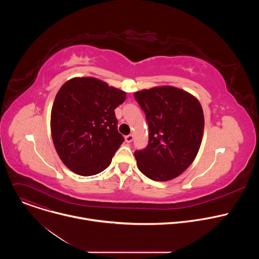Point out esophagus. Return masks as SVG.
Returning a JSON list of instances; mask_svg holds the SVG:
<instances>
[{
	"label": "esophagus",
	"instance_id": "obj_1",
	"mask_svg": "<svg viewBox=\"0 0 259 259\" xmlns=\"http://www.w3.org/2000/svg\"><path fill=\"white\" fill-rule=\"evenodd\" d=\"M133 140V135L132 134H129V135H127V136H125V141L126 142H131Z\"/></svg>",
	"mask_w": 259,
	"mask_h": 259
}]
</instances>
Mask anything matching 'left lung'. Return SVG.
I'll list each match as a JSON object with an SVG mask.
<instances>
[{
  "mask_svg": "<svg viewBox=\"0 0 259 259\" xmlns=\"http://www.w3.org/2000/svg\"><path fill=\"white\" fill-rule=\"evenodd\" d=\"M149 124V144L135 152L137 167L146 177L168 181L196 159L203 139V108L193 94L173 86L134 93Z\"/></svg>",
  "mask_w": 259,
  "mask_h": 259,
  "instance_id": "1",
  "label": "left lung"
}]
</instances>
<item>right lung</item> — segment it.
Listing matches in <instances>:
<instances>
[{
  "label": "right lung",
  "mask_w": 259,
  "mask_h": 259,
  "mask_svg": "<svg viewBox=\"0 0 259 259\" xmlns=\"http://www.w3.org/2000/svg\"><path fill=\"white\" fill-rule=\"evenodd\" d=\"M126 92L93 77H76L58 90L51 109V135L62 163L91 176L106 169L124 141L115 108Z\"/></svg>",
  "instance_id": "obj_1"
}]
</instances>
